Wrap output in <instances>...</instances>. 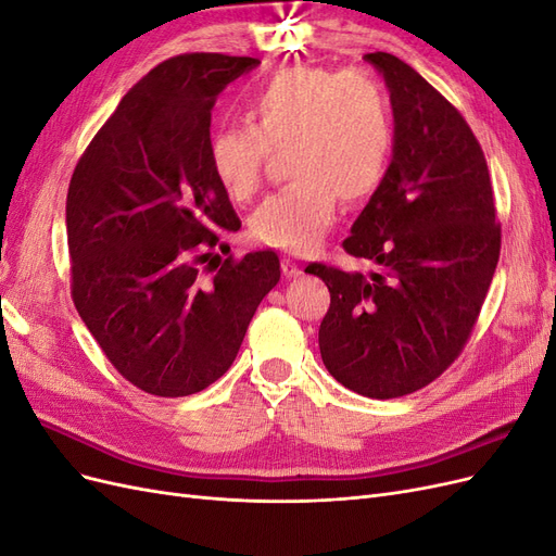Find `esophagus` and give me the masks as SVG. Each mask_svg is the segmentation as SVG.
Masks as SVG:
<instances>
[{
    "label": "esophagus",
    "instance_id": "34e87169",
    "mask_svg": "<svg viewBox=\"0 0 556 556\" xmlns=\"http://www.w3.org/2000/svg\"><path fill=\"white\" fill-rule=\"evenodd\" d=\"M280 266H282L285 278H299L301 274H304V268H301L292 257H282Z\"/></svg>",
    "mask_w": 556,
    "mask_h": 556
}]
</instances>
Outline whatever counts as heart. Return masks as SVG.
Instances as JSON below:
<instances>
[{
  "mask_svg": "<svg viewBox=\"0 0 556 556\" xmlns=\"http://www.w3.org/2000/svg\"><path fill=\"white\" fill-rule=\"evenodd\" d=\"M248 123L213 134L208 162L229 199L255 194L271 153L290 185L250 217L255 241L311 252L333 223L339 199L359 204L380 185L392 155V109L380 78L364 70L292 66L248 97Z\"/></svg>",
  "mask_w": 556,
  "mask_h": 556,
  "instance_id": "1",
  "label": "heart"
}]
</instances>
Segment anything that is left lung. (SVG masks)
I'll use <instances>...</instances> for the list:
<instances>
[{"label": "left lung", "instance_id": "left-lung-1", "mask_svg": "<svg viewBox=\"0 0 556 556\" xmlns=\"http://www.w3.org/2000/svg\"><path fill=\"white\" fill-rule=\"evenodd\" d=\"M392 162L343 248L366 274L311 264L331 294L319 355L348 390L396 399L422 390L459 355L490 290L501 227L482 148L462 113L390 53Z\"/></svg>", "mask_w": 556, "mask_h": 556}]
</instances>
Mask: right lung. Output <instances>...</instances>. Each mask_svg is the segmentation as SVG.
Returning a JSON list of instances; mask_svg holds the SVG:
<instances>
[{"mask_svg":"<svg viewBox=\"0 0 556 556\" xmlns=\"http://www.w3.org/2000/svg\"><path fill=\"white\" fill-rule=\"evenodd\" d=\"M257 58L178 55L134 86L80 157L66 194L72 296L109 362L155 396L227 374L260 301L280 280L271 250L199 263L241 223L208 162L211 109ZM213 262V260H212Z\"/></svg>","mask_w":556,"mask_h":556,"instance_id":"add662e5","label":"right lung"}]
</instances>
